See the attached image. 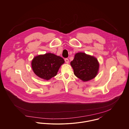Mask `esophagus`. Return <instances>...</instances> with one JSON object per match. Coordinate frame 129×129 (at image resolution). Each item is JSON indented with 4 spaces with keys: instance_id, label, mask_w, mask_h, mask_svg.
<instances>
[{
    "instance_id": "obj_1",
    "label": "esophagus",
    "mask_w": 129,
    "mask_h": 129,
    "mask_svg": "<svg viewBox=\"0 0 129 129\" xmlns=\"http://www.w3.org/2000/svg\"><path fill=\"white\" fill-rule=\"evenodd\" d=\"M65 61L67 64H68L69 63V59L68 58H65Z\"/></svg>"
}]
</instances>
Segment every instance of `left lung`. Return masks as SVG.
<instances>
[{
    "label": "left lung",
    "mask_w": 129,
    "mask_h": 129,
    "mask_svg": "<svg viewBox=\"0 0 129 129\" xmlns=\"http://www.w3.org/2000/svg\"><path fill=\"white\" fill-rule=\"evenodd\" d=\"M71 65L74 75L84 82L93 79L98 73L99 63L97 59L84 53H76Z\"/></svg>",
    "instance_id": "obj_1"
}]
</instances>
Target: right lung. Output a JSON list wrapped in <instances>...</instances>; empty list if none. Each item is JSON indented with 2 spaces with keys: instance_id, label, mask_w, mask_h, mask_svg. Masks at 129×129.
I'll return each mask as SVG.
<instances>
[{
  "instance_id": "1",
  "label": "right lung",
  "mask_w": 129,
  "mask_h": 129,
  "mask_svg": "<svg viewBox=\"0 0 129 129\" xmlns=\"http://www.w3.org/2000/svg\"><path fill=\"white\" fill-rule=\"evenodd\" d=\"M63 58L54 54L47 53L35 56L31 62L34 73L44 80H48L55 76L62 64Z\"/></svg>"
}]
</instances>
